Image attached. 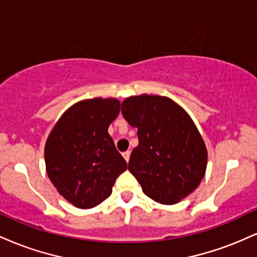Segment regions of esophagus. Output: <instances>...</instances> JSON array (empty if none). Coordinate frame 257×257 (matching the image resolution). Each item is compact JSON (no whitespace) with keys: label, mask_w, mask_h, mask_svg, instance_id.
Segmentation results:
<instances>
[{"label":"esophagus","mask_w":257,"mask_h":257,"mask_svg":"<svg viewBox=\"0 0 257 257\" xmlns=\"http://www.w3.org/2000/svg\"><path fill=\"white\" fill-rule=\"evenodd\" d=\"M122 155H123V157H124L125 161H126V162H129V158H131V151H125V152H123Z\"/></svg>","instance_id":"obj_1"}]
</instances>
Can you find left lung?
Segmentation results:
<instances>
[{"label":"left lung","instance_id":"1","mask_svg":"<svg viewBox=\"0 0 257 257\" xmlns=\"http://www.w3.org/2000/svg\"><path fill=\"white\" fill-rule=\"evenodd\" d=\"M122 114L138 128L139 145L128 169L147 197L175 204L193 192L206 169V147L193 120L172 99L159 95L131 96Z\"/></svg>","mask_w":257,"mask_h":257}]
</instances>
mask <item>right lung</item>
Returning a JSON list of instances; mask_svg holds the SVG:
<instances>
[{
    "mask_svg": "<svg viewBox=\"0 0 257 257\" xmlns=\"http://www.w3.org/2000/svg\"><path fill=\"white\" fill-rule=\"evenodd\" d=\"M119 107L117 99L79 101L60 117L47 139V174L76 208L90 209L104 202L126 169L125 159L107 133Z\"/></svg>",
    "mask_w": 257,
    "mask_h": 257,
    "instance_id": "add662e5",
    "label": "right lung"
}]
</instances>
